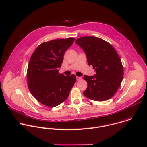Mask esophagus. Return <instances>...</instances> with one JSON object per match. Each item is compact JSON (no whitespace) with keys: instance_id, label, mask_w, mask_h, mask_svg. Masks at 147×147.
I'll list each match as a JSON object with an SVG mask.
<instances>
[{"instance_id":"1","label":"esophagus","mask_w":147,"mask_h":147,"mask_svg":"<svg viewBox=\"0 0 147 147\" xmlns=\"http://www.w3.org/2000/svg\"><path fill=\"white\" fill-rule=\"evenodd\" d=\"M76 79H77V80H80L82 79V77L77 76V77H76Z\"/></svg>"}]
</instances>
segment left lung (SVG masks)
<instances>
[{
    "instance_id": "left-lung-1",
    "label": "left lung",
    "mask_w": 147,
    "mask_h": 147,
    "mask_svg": "<svg viewBox=\"0 0 147 147\" xmlns=\"http://www.w3.org/2000/svg\"><path fill=\"white\" fill-rule=\"evenodd\" d=\"M85 52L89 65L96 71L94 76H84L87 88L83 94L95 101L113 97L119 88L123 75L121 59L114 47L95 37H82L75 42Z\"/></svg>"
}]
</instances>
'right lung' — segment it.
I'll return each instance as SVG.
<instances>
[{"label":"right lung","instance_id":"right-lung-1","mask_svg":"<svg viewBox=\"0 0 147 147\" xmlns=\"http://www.w3.org/2000/svg\"><path fill=\"white\" fill-rule=\"evenodd\" d=\"M74 38L54 40L38 46L28 67V86L33 96L41 103L55 107L68 98L76 78L59 74L64 55L74 43Z\"/></svg>","mask_w":147,"mask_h":147}]
</instances>
